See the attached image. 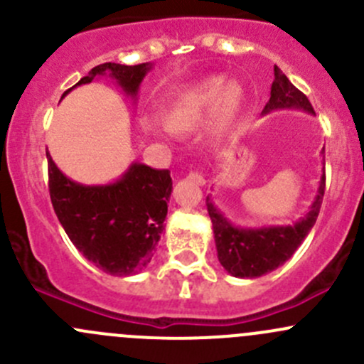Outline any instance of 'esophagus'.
Here are the masks:
<instances>
[{"label":"esophagus","instance_id":"esophagus-1","mask_svg":"<svg viewBox=\"0 0 364 364\" xmlns=\"http://www.w3.org/2000/svg\"><path fill=\"white\" fill-rule=\"evenodd\" d=\"M186 179H188L190 183H196V185H205V179H204V176L200 174V172H197V171H192L190 172L188 176H186Z\"/></svg>","mask_w":364,"mask_h":364}]
</instances>
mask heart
I'll list each match as a JSON object with an SVG mask.
<instances>
[{
	"label": "heart",
	"mask_w": 364,
	"mask_h": 364,
	"mask_svg": "<svg viewBox=\"0 0 364 364\" xmlns=\"http://www.w3.org/2000/svg\"><path fill=\"white\" fill-rule=\"evenodd\" d=\"M245 107L243 87L237 82H227L216 75L186 87L172 100L171 107L160 117L146 121V130L164 137L168 130L174 134H192L211 123L216 137H229L240 121Z\"/></svg>",
	"instance_id": "1"
}]
</instances>
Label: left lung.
<instances>
[{
    "instance_id": "8db88e82",
    "label": "left lung",
    "mask_w": 364,
    "mask_h": 364,
    "mask_svg": "<svg viewBox=\"0 0 364 364\" xmlns=\"http://www.w3.org/2000/svg\"><path fill=\"white\" fill-rule=\"evenodd\" d=\"M284 109L315 114L308 98L287 79V75L280 68L274 67L271 97L262 114L284 111ZM322 155H324V149H322ZM324 186L326 176L322 171L314 203L306 215L292 225H234L227 218L225 213L216 208L211 196H208L205 205H208L209 218L213 223L216 252H218L220 264L225 267L227 273L236 278H257L271 273L287 262L317 222L322 197H324Z\"/></svg>"
}]
</instances>
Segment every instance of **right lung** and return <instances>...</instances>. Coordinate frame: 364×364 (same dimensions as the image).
Instances as JSON below:
<instances>
[{
    "mask_svg": "<svg viewBox=\"0 0 364 364\" xmlns=\"http://www.w3.org/2000/svg\"><path fill=\"white\" fill-rule=\"evenodd\" d=\"M151 68L153 63H104L91 68L73 87L109 77L135 104L139 86ZM47 164L50 203L77 250L112 277H130L144 269L165 229L171 172L132 161L116 181L82 185L65 176L49 151Z\"/></svg>",
    "mask_w": 364,
    "mask_h": 364,
    "instance_id": "right-lung-1",
    "label": "right lung"
}]
</instances>
